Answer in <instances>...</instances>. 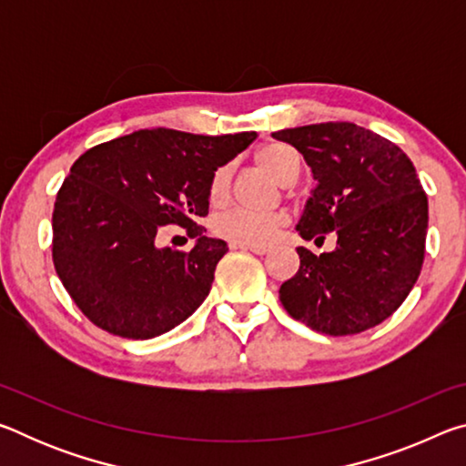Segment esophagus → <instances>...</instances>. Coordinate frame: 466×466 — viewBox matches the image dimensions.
Wrapping results in <instances>:
<instances>
[{
  "label": "esophagus",
  "instance_id": "34e87169",
  "mask_svg": "<svg viewBox=\"0 0 466 466\" xmlns=\"http://www.w3.org/2000/svg\"><path fill=\"white\" fill-rule=\"evenodd\" d=\"M234 247H238V248H242V250H250V252H255V255H265L267 250V247H261V244H234Z\"/></svg>",
  "mask_w": 466,
  "mask_h": 466
}]
</instances>
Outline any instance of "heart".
I'll return each instance as SVG.
<instances>
[{
  "label": "heart",
  "mask_w": 466,
  "mask_h": 466,
  "mask_svg": "<svg viewBox=\"0 0 466 466\" xmlns=\"http://www.w3.org/2000/svg\"><path fill=\"white\" fill-rule=\"evenodd\" d=\"M255 162L269 172L273 178H278L279 183L294 180L299 170V156L296 149L286 144H267L257 149ZM230 167H226V164L218 167L209 177L208 201L214 208H222L230 199ZM286 222L288 214L281 209L265 211V214L248 209H228L214 219V232L219 238L234 244H265L281 226H286Z\"/></svg>",
  "instance_id": "b5f03b06"
}]
</instances>
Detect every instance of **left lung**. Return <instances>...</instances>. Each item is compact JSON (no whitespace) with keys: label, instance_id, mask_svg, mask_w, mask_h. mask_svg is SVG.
<instances>
[{"label":"left lung","instance_id":"8db88e82","mask_svg":"<svg viewBox=\"0 0 466 466\" xmlns=\"http://www.w3.org/2000/svg\"><path fill=\"white\" fill-rule=\"evenodd\" d=\"M294 146L319 180L298 232L333 252L299 247V269L279 299L291 319L325 335L380 325L405 302L421 273L428 195L399 146L353 123L304 125L271 133Z\"/></svg>","mask_w":466,"mask_h":466}]
</instances>
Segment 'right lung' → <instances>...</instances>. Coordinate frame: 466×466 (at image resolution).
<instances>
[{"instance_id": "1", "label": "right lung", "mask_w": 466, "mask_h": 466, "mask_svg": "<svg viewBox=\"0 0 466 466\" xmlns=\"http://www.w3.org/2000/svg\"><path fill=\"white\" fill-rule=\"evenodd\" d=\"M257 137L139 129L74 162L53 208V263L84 317L110 335L152 339L208 298L226 242L203 236L211 172ZM162 225L185 227L191 251L157 249Z\"/></svg>"}]
</instances>
